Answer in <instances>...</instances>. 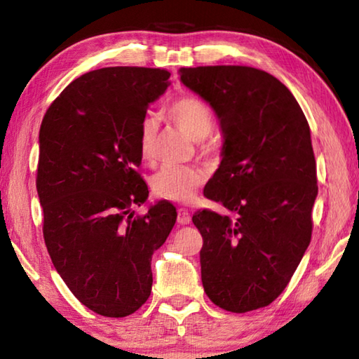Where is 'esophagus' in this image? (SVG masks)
I'll return each mask as SVG.
<instances>
[{
	"mask_svg": "<svg viewBox=\"0 0 359 359\" xmlns=\"http://www.w3.org/2000/svg\"><path fill=\"white\" fill-rule=\"evenodd\" d=\"M177 222L180 224H188V223H190L191 222L190 212H188L187 209H179L177 210Z\"/></svg>",
	"mask_w": 359,
	"mask_h": 359,
	"instance_id": "esophagus-1",
	"label": "esophagus"
}]
</instances>
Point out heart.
Segmentation results:
<instances>
[{"label":"heart","instance_id":"heart-1","mask_svg":"<svg viewBox=\"0 0 359 359\" xmlns=\"http://www.w3.org/2000/svg\"><path fill=\"white\" fill-rule=\"evenodd\" d=\"M165 115L188 137L198 141L201 154L208 155L215 150V144L208 139L214 128V114L204 100L191 95L179 96L166 106ZM156 141L158 121L147 115L141 120L137 130V150L144 163H154ZM204 180V169L198 166H165L150 179V188L160 199L190 203Z\"/></svg>","mask_w":359,"mask_h":359}]
</instances>
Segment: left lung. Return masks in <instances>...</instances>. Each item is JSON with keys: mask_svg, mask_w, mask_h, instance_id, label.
<instances>
[{"mask_svg": "<svg viewBox=\"0 0 359 359\" xmlns=\"http://www.w3.org/2000/svg\"><path fill=\"white\" fill-rule=\"evenodd\" d=\"M179 74L214 109L224 137L204 196L228 214L203 209L191 218L203 236L204 291L228 312L266 307L287 288L312 238L318 185L307 118L266 71L222 65Z\"/></svg>", "mask_w": 359, "mask_h": 359, "instance_id": "left-lung-1", "label": "left lung"}]
</instances>
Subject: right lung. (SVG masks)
Listing matches in <instances>:
<instances>
[{
	"instance_id": "obj_1",
	"label": "right lung",
	"mask_w": 359,
	"mask_h": 359,
	"mask_svg": "<svg viewBox=\"0 0 359 359\" xmlns=\"http://www.w3.org/2000/svg\"><path fill=\"white\" fill-rule=\"evenodd\" d=\"M171 72L114 66L66 87L42 118L38 188L42 234L60 277L102 317L135 313L151 291V255L177 218L168 201L147 214L137 130Z\"/></svg>"
}]
</instances>
